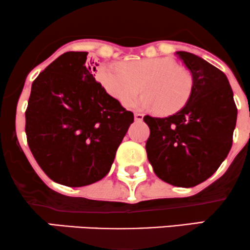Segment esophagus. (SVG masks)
Returning a JSON list of instances; mask_svg holds the SVG:
<instances>
[{
  "mask_svg": "<svg viewBox=\"0 0 250 250\" xmlns=\"http://www.w3.org/2000/svg\"><path fill=\"white\" fill-rule=\"evenodd\" d=\"M143 118H144V116H143L142 113H134V119L138 120V122H140V120H143Z\"/></svg>",
  "mask_w": 250,
  "mask_h": 250,
  "instance_id": "esophagus-1",
  "label": "esophagus"
}]
</instances>
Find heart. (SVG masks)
I'll list each match as a JSON object with an SVG mask.
<instances>
[{"mask_svg":"<svg viewBox=\"0 0 250 250\" xmlns=\"http://www.w3.org/2000/svg\"><path fill=\"white\" fill-rule=\"evenodd\" d=\"M98 80L107 93L125 104L145 92L130 106L173 114L184 107L192 92V75L169 58H146L126 62H105L98 69Z\"/></svg>","mask_w":250,"mask_h":250,"instance_id":"1","label":"heart"}]
</instances>
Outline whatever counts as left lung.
Listing matches in <instances>:
<instances>
[{
    "mask_svg": "<svg viewBox=\"0 0 250 250\" xmlns=\"http://www.w3.org/2000/svg\"><path fill=\"white\" fill-rule=\"evenodd\" d=\"M192 75L187 105L167 118L144 117L150 127L146 153L162 181L191 188L208 179L227 158L237 108L228 78L208 61L176 52Z\"/></svg>",
    "mask_w": 250,
    "mask_h": 250,
    "instance_id": "1",
    "label": "left lung"
}]
</instances>
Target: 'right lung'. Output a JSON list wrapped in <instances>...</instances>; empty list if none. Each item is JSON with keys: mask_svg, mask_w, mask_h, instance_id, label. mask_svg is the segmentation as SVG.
I'll return each mask as SVG.
<instances>
[{"mask_svg": "<svg viewBox=\"0 0 250 250\" xmlns=\"http://www.w3.org/2000/svg\"><path fill=\"white\" fill-rule=\"evenodd\" d=\"M87 52H67L39 74L26 111L27 142L50 179L85 187L105 177L133 123L95 81Z\"/></svg>", "mask_w": 250, "mask_h": 250, "instance_id": "right-lung-1", "label": "right lung"}]
</instances>
